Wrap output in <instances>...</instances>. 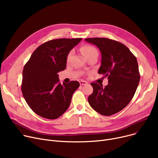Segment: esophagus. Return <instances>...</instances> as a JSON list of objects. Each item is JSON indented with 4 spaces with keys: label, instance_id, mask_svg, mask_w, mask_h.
<instances>
[{
    "label": "esophagus",
    "instance_id": "34e87169",
    "mask_svg": "<svg viewBox=\"0 0 158 158\" xmlns=\"http://www.w3.org/2000/svg\"><path fill=\"white\" fill-rule=\"evenodd\" d=\"M79 83L81 85H85L87 84V82L85 81H83V80H81L79 81Z\"/></svg>",
    "mask_w": 158,
    "mask_h": 158
}]
</instances>
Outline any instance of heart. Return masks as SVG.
Wrapping results in <instances>:
<instances>
[{
	"mask_svg": "<svg viewBox=\"0 0 158 158\" xmlns=\"http://www.w3.org/2000/svg\"><path fill=\"white\" fill-rule=\"evenodd\" d=\"M81 51L86 58H88V57L92 56L94 55H98L97 50L94 47H93L92 45H86L82 46L81 48ZM72 53H73L72 51H70L68 54L67 57H66V60H67V61H69L70 59V57L72 55Z\"/></svg>",
	"mask_w": 158,
	"mask_h": 158,
	"instance_id": "obj_1",
	"label": "heart"
}]
</instances>
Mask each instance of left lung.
<instances>
[{"instance_id":"8db88e82","label":"left lung","mask_w":158,"mask_h":158,"mask_svg":"<svg viewBox=\"0 0 158 158\" xmlns=\"http://www.w3.org/2000/svg\"><path fill=\"white\" fill-rule=\"evenodd\" d=\"M95 45L102 55L98 73L108 79V85L92 82L94 88L88 97L92 108L104 116H110L122 110L132 100L138 86L140 75L136 57L123 44L109 38L85 39Z\"/></svg>"}]
</instances>
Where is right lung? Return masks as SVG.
<instances>
[{
	"instance_id": "1",
	"label": "right lung",
	"mask_w": 158,
	"mask_h": 158,
	"mask_svg": "<svg viewBox=\"0 0 158 158\" xmlns=\"http://www.w3.org/2000/svg\"><path fill=\"white\" fill-rule=\"evenodd\" d=\"M82 38L47 41L32 54L23 70L22 92L30 108L40 117L56 119L70 106L79 86L77 81L61 85L57 73L66 69V57Z\"/></svg>"
}]
</instances>
